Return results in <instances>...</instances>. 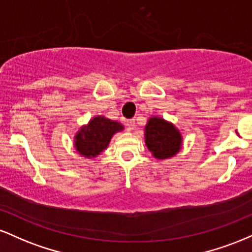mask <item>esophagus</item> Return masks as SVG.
<instances>
[{
	"label": "esophagus",
	"mask_w": 252,
	"mask_h": 252,
	"mask_svg": "<svg viewBox=\"0 0 252 252\" xmlns=\"http://www.w3.org/2000/svg\"><path fill=\"white\" fill-rule=\"evenodd\" d=\"M126 126H128V130H132L136 126L135 120H128L126 121Z\"/></svg>",
	"instance_id": "obj_1"
}]
</instances>
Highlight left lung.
I'll return each instance as SVG.
<instances>
[{
  "instance_id": "1",
  "label": "left lung",
  "mask_w": 252,
  "mask_h": 252,
  "mask_svg": "<svg viewBox=\"0 0 252 252\" xmlns=\"http://www.w3.org/2000/svg\"><path fill=\"white\" fill-rule=\"evenodd\" d=\"M146 144L156 158H168L180 150L181 135L173 124L153 117L146 126Z\"/></svg>"
}]
</instances>
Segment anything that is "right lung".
<instances>
[{
  "instance_id": "add662e5",
  "label": "right lung",
  "mask_w": 252,
  "mask_h": 252,
  "mask_svg": "<svg viewBox=\"0 0 252 252\" xmlns=\"http://www.w3.org/2000/svg\"><path fill=\"white\" fill-rule=\"evenodd\" d=\"M122 129V124L103 116L92 118L88 126L80 129L76 136L74 143L77 150L86 158H94L108 147L112 135Z\"/></svg>"
}]
</instances>
